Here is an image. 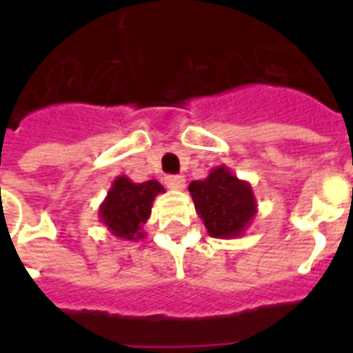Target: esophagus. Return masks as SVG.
<instances>
[{
	"label": "esophagus",
	"mask_w": 353,
	"mask_h": 353,
	"mask_svg": "<svg viewBox=\"0 0 353 353\" xmlns=\"http://www.w3.org/2000/svg\"><path fill=\"white\" fill-rule=\"evenodd\" d=\"M165 185L172 190H181V188H185V179H183V176H166Z\"/></svg>",
	"instance_id": "obj_1"
}]
</instances>
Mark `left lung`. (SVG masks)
<instances>
[{
	"instance_id": "obj_1",
	"label": "left lung",
	"mask_w": 353,
	"mask_h": 353,
	"mask_svg": "<svg viewBox=\"0 0 353 353\" xmlns=\"http://www.w3.org/2000/svg\"><path fill=\"white\" fill-rule=\"evenodd\" d=\"M188 192L212 238H240L258 212L251 183L238 179L225 165L212 168L205 179L190 183Z\"/></svg>"
}]
</instances>
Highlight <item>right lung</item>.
Here are the masks:
<instances>
[{"mask_svg":"<svg viewBox=\"0 0 353 353\" xmlns=\"http://www.w3.org/2000/svg\"><path fill=\"white\" fill-rule=\"evenodd\" d=\"M163 192L165 188L155 179L133 183L126 176L115 177L108 196L99 207V220L121 240H143L146 236L143 225L152 214L154 199Z\"/></svg>","mask_w":353,"mask_h":353,"instance_id":"obj_1","label":"right lung"}]
</instances>
